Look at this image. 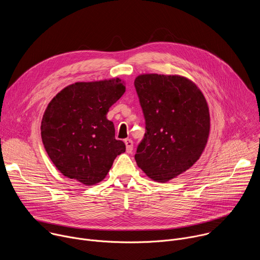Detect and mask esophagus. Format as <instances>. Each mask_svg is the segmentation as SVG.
I'll list each match as a JSON object with an SVG mask.
<instances>
[{
    "label": "esophagus",
    "mask_w": 260,
    "mask_h": 260,
    "mask_svg": "<svg viewBox=\"0 0 260 260\" xmlns=\"http://www.w3.org/2000/svg\"><path fill=\"white\" fill-rule=\"evenodd\" d=\"M124 143H125V146H126V151H127L128 153H131L132 150H133V146H134L133 140H132V139H125V140H124Z\"/></svg>",
    "instance_id": "obj_1"
}]
</instances>
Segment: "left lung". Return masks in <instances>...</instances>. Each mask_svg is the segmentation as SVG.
<instances>
[{
	"instance_id": "obj_1",
	"label": "left lung",
	"mask_w": 260,
	"mask_h": 260,
	"mask_svg": "<svg viewBox=\"0 0 260 260\" xmlns=\"http://www.w3.org/2000/svg\"><path fill=\"white\" fill-rule=\"evenodd\" d=\"M135 87L146 124L135 159L154 181L167 182L201 157L210 133V113L200 88L178 75L143 74Z\"/></svg>"
}]
</instances>
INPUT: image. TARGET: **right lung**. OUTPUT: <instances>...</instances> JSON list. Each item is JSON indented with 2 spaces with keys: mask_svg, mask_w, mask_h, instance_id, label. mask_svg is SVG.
Listing matches in <instances>:
<instances>
[{
  "mask_svg": "<svg viewBox=\"0 0 260 260\" xmlns=\"http://www.w3.org/2000/svg\"><path fill=\"white\" fill-rule=\"evenodd\" d=\"M125 92L119 78L76 82L60 90L48 104L41 122L45 150L66 177L84 185L101 182L125 144L115 139L109 108Z\"/></svg>",
  "mask_w": 260,
  "mask_h": 260,
  "instance_id": "1",
  "label": "right lung"
}]
</instances>
